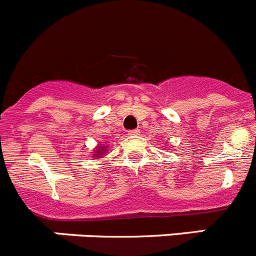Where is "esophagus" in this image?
I'll use <instances>...</instances> for the list:
<instances>
[{"label": "esophagus", "mask_w": 256, "mask_h": 256, "mask_svg": "<svg viewBox=\"0 0 256 256\" xmlns=\"http://www.w3.org/2000/svg\"><path fill=\"white\" fill-rule=\"evenodd\" d=\"M128 135L138 136V135H140V130H139V128H135V130H128Z\"/></svg>", "instance_id": "obj_1"}]
</instances>
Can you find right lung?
I'll use <instances>...</instances> for the list:
<instances>
[{
    "mask_svg": "<svg viewBox=\"0 0 256 256\" xmlns=\"http://www.w3.org/2000/svg\"><path fill=\"white\" fill-rule=\"evenodd\" d=\"M101 150H102V148H101ZM97 155H101V152H100V154H97Z\"/></svg>",
    "mask_w": 256,
    "mask_h": 256,
    "instance_id": "1",
    "label": "right lung"
}]
</instances>
